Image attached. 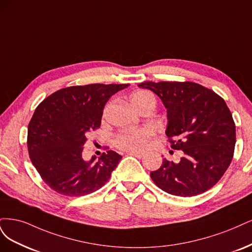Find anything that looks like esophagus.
<instances>
[{
    "instance_id": "34e87169",
    "label": "esophagus",
    "mask_w": 252,
    "mask_h": 252,
    "mask_svg": "<svg viewBox=\"0 0 252 252\" xmlns=\"http://www.w3.org/2000/svg\"><path fill=\"white\" fill-rule=\"evenodd\" d=\"M129 156H134L137 158H142L144 156L143 153H139V152H128Z\"/></svg>"
}]
</instances>
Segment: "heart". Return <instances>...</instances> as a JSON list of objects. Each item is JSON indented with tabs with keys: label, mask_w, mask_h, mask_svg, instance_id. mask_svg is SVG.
<instances>
[{
	"label": "heart",
	"mask_w": 252,
	"mask_h": 252,
	"mask_svg": "<svg viewBox=\"0 0 252 252\" xmlns=\"http://www.w3.org/2000/svg\"><path fill=\"white\" fill-rule=\"evenodd\" d=\"M148 101H155L154 96L147 91H140L131 96V102L134 108L139 109L142 104ZM155 135V129L150 126H143L136 129H129L119 133L114 139L116 148L123 151L141 152L147 149Z\"/></svg>",
	"instance_id": "b5f03b06"
}]
</instances>
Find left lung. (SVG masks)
I'll return each mask as SVG.
<instances>
[{"instance_id": "8db88e82", "label": "left lung", "mask_w": 252, "mask_h": 252, "mask_svg": "<svg viewBox=\"0 0 252 252\" xmlns=\"http://www.w3.org/2000/svg\"><path fill=\"white\" fill-rule=\"evenodd\" d=\"M157 94L167 110L165 134L170 147L181 150L178 163L165 158L151 173L159 189L179 197L210 189L233 157L235 125L221 96L191 82H145L138 85Z\"/></svg>"}]
</instances>
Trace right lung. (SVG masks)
<instances>
[{
	"label": "right lung",
	"mask_w": 252,
	"mask_h": 252,
	"mask_svg": "<svg viewBox=\"0 0 252 252\" xmlns=\"http://www.w3.org/2000/svg\"><path fill=\"white\" fill-rule=\"evenodd\" d=\"M128 85L91 84L61 89L34 111L27 147L32 164L44 182L63 196L80 197L99 189L123 158L114 151L95 162L83 158L89 133L98 128L112 95Z\"/></svg>",
	"instance_id": "right-lung-1"
}]
</instances>
